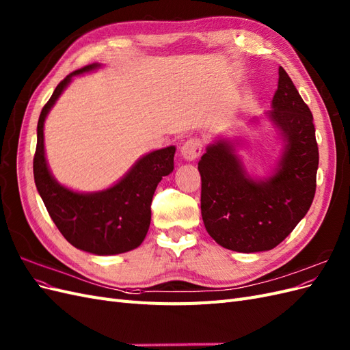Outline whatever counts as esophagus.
Segmentation results:
<instances>
[{
    "instance_id": "esophagus-1",
    "label": "esophagus",
    "mask_w": 350,
    "mask_h": 350,
    "mask_svg": "<svg viewBox=\"0 0 350 350\" xmlns=\"http://www.w3.org/2000/svg\"><path fill=\"white\" fill-rule=\"evenodd\" d=\"M201 150H203V142H201V139H197V137L187 140L181 147V153L185 161H196L201 154Z\"/></svg>"
}]
</instances>
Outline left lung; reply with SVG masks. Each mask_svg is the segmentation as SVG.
<instances>
[{"instance_id":"1","label":"left lung","mask_w":350,"mask_h":350,"mask_svg":"<svg viewBox=\"0 0 350 350\" xmlns=\"http://www.w3.org/2000/svg\"><path fill=\"white\" fill-rule=\"evenodd\" d=\"M271 108L266 116L283 140V150L267 178L251 176L237 154L235 140L224 137L210 143L198 162L201 216L208 235L226 250H273L314 200L319 146L312 113L282 67Z\"/></svg>"}]
</instances>
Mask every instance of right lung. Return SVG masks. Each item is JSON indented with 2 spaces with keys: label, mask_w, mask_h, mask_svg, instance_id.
<instances>
[{
  "label": "right lung",
  "mask_w": 350,
  "mask_h": 350,
  "mask_svg": "<svg viewBox=\"0 0 350 350\" xmlns=\"http://www.w3.org/2000/svg\"><path fill=\"white\" fill-rule=\"evenodd\" d=\"M98 68L100 64L94 62L68 74L42 108L33 175L51 219L72 247L94 256H115L140 247L144 241L150 226L153 194L161 179L174 171L176 147L167 146L142 156L118 183L102 191L79 193L59 184L46 162L45 120L72 77Z\"/></svg>",
  "instance_id": "right-lung-1"
}]
</instances>
